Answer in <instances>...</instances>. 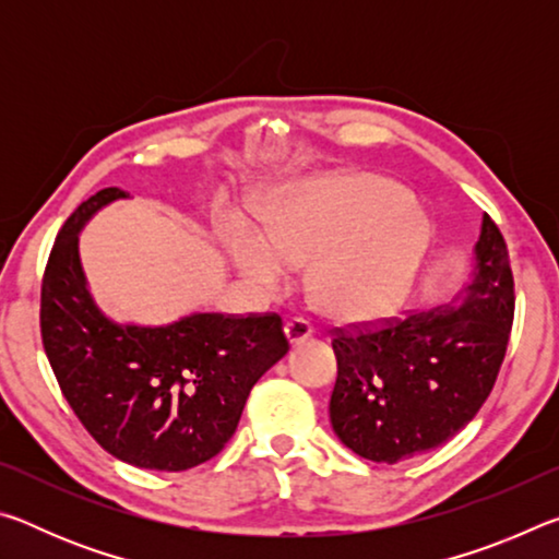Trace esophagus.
I'll use <instances>...</instances> for the list:
<instances>
[{
    "mask_svg": "<svg viewBox=\"0 0 559 559\" xmlns=\"http://www.w3.org/2000/svg\"><path fill=\"white\" fill-rule=\"evenodd\" d=\"M283 330H286V337H288L290 345L306 343V340L313 335V325H310L308 320H302V318H290Z\"/></svg>",
    "mask_w": 559,
    "mask_h": 559,
    "instance_id": "esophagus-1",
    "label": "esophagus"
}]
</instances>
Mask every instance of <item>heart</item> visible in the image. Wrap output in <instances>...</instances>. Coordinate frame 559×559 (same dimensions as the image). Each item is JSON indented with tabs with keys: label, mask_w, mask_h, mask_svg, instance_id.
Here are the masks:
<instances>
[{
	"label": "heart",
	"mask_w": 559,
	"mask_h": 559,
	"mask_svg": "<svg viewBox=\"0 0 559 559\" xmlns=\"http://www.w3.org/2000/svg\"><path fill=\"white\" fill-rule=\"evenodd\" d=\"M429 224L412 197L377 177L313 182L269 214L263 239L243 226L226 251L243 276L276 286L293 266L313 263L310 283L330 316L362 320L384 313L409 288L427 253Z\"/></svg>",
	"instance_id": "obj_1"
}]
</instances>
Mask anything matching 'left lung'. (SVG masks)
I'll return each mask as SVG.
<instances>
[{"label": "left lung", "instance_id": "obj_1", "mask_svg": "<svg viewBox=\"0 0 559 559\" xmlns=\"http://www.w3.org/2000/svg\"><path fill=\"white\" fill-rule=\"evenodd\" d=\"M513 286L506 239L486 214L463 306L335 328L330 421L337 439L357 456L396 463L456 437L503 365Z\"/></svg>", "mask_w": 559, "mask_h": 559}]
</instances>
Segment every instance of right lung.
Returning <instances> with one entry per match:
<instances>
[{
  "label": "right lung",
  "instance_id": "obj_1",
  "mask_svg": "<svg viewBox=\"0 0 559 559\" xmlns=\"http://www.w3.org/2000/svg\"><path fill=\"white\" fill-rule=\"evenodd\" d=\"M122 197L118 187L100 189L61 226L41 281V340L66 402L110 456L177 473L226 447L251 386L290 345L278 313L110 323L86 288L79 231Z\"/></svg>",
  "mask_w": 559,
  "mask_h": 559
}]
</instances>
